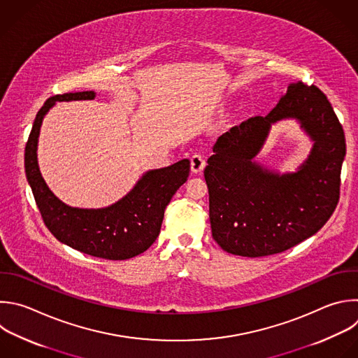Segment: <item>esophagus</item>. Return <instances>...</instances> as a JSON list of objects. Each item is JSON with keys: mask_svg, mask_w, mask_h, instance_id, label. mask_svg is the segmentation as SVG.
Segmentation results:
<instances>
[{"mask_svg": "<svg viewBox=\"0 0 358 358\" xmlns=\"http://www.w3.org/2000/svg\"><path fill=\"white\" fill-rule=\"evenodd\" d=\"M206 166V162H205V157L199 153H194L192 157H191V171L198 174L201 173Z\"/></svg>", "mask_w": 358, "mask_h": 358, "instance_id": "esophagus-1", "label": "esophagus"}]
</instances>
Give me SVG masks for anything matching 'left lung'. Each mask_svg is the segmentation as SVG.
<instances>
[{
    "label": "left lung",
    "mask_w": 358,
    "mask_h": 358,
    "mask_svg": "<svg viewBox=\"0 0 358 358\" xmlns=\"http://www.w3.org/2000/svg\"><path fill=\"white\" fill-rule=\"evenodd\" d=\"M295 120L313 142L295 172L280 173L255 157L273 124ZM345 139L326 95L301 81L267 116H255L217 138L203 176L215 242L227 253L263 257L309 239L329 220L340 194Z\"/></svg>",
    "instance_id": "8db88e82"
}]
</instances>
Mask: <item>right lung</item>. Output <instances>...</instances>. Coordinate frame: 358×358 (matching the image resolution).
<instances>
[{
  "label": "right lung",
  "mask_w": 358,
  "mask_h": 358,
  "mask_svg": "<svg viewBox=\"0 0 358 358\" xmlns=\"http://www.w3.org/2000/svg\"><path fill=\"white\" fill-rule=\"evenodd\" d=\"M95 95L94 91L69 92L43 103L25 148V173L43 222L59 242L94 257L127 260L146 252L157 239L166 206L188 178L189 160L146 171L125 196L105 208H74L60 201L39 170L41 127L56 101H84Z\"/></svg>",
  "instance_id": "add662e5"
}]
</instances>
